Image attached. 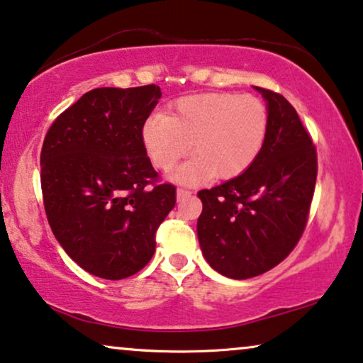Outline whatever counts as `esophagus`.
<instances>
[{"instance_id":"esophagus-1","label":"esophagus","mask_w":363,"mask_h":363,"mask_svg":"<svg viewBox=\"0 0 363 363\" xmlns=\"http://www.w3.org/2000/svg\"><path fill=\"white\" fill-rule=\"evenodd\" d=\"M188 196H191V191L190 190H185V188H178V190H177L178 201L185 200V198H188Z\"/></svg>"}]
</instances>
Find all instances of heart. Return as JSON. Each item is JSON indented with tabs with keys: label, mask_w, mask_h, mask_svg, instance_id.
I'll return each mask as SVG.
<instances>
[{
	"label": "heart",
	"mask_w": 363,
	"mask_h": 363,
	"mask_svg": "<svg viewBox=\"0 0 363 363\" xmlns=\"http://www.w3.org/2000/svg\"><path fill=\"white\" fill-rule=\"evenodd\" d=\"M269 112L259 97L231 92L186 96L170 116L153 113L142 127V140L153 167L170 172L188 152L195 157L175 180L195 185L206 178L230 180L250 168L262 150Z\"/></svg>",
	"instance_id": "heart-1"
}]
</instances>
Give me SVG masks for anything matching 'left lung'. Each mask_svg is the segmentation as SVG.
Here are the masks:
<instances>
[{
    "label": "left lung",
    "instance_id": "1",
    "mask_svg": "<svg viewBox=\"0 0 363 363\" xmlns=\"http://www.w3.org/2000/svg\"><path fill=\"white\" fill-rule=\"evenodd\" d=\"M267 102L262 150L245 173L198 191V240L213 269L250 279L284 261L306 230L317 178L315 145L286 97L256 87Z\"/></svg>",
    "mask_w": 363,
    "mask_h": 363
}]
</instances>
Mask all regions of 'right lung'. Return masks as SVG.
Wrapping results in <instances>:
<instances>
[{
    "mask_svg": "<svg viewBox=\"0 0 363 363\" xmlns=\"http://www.w3.org/2000/svg\"><path fill=\"white\" fill-rule=\"evenodd\" d=\"M160 87H101L66 108L44 137L41 190L49 226L82 269L118 281L155 252L158 226L177 203L142 140Z\"/></svg>",
    "mask_w": 363,
    "mask_h": 363,
    "instance_id": "right-lung-1",
    "label": "right lung"
}]
</instances>
